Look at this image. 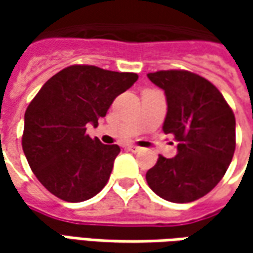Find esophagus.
Segmentation results:
<instances>
[{
    "label": "esophagus",
    "instance_id": "1",
    "mask_svg": "<svg viewBox=\"0 0 253 253\" xmlns=\"http://www.w3.org/2000/svg\"><path fill=\"white\" fill-rule=\"evenodd\" d=\"M126 148H128V151H131V152H139V151H141V148H139V146H135V145H128Z\"/></svg>",
    "mask_w": 253,
    "mask_h": 253
}]
</instances>
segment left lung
Here are the masks:
<instances>
[{
  "label": "left lung",
  "mask_w": 253,
  "mask_h": 253,
  "mask_svg": "<svg viewBox=\"0 0 253 253\" xmlns=\"http://www.w3.org/2000/svg\"><path fill=\"white\" fill-rule=\"evenodd\" d=\"M165 91L168 114L163 132L174 136L177 155H159L146 181L159 197L171 203L201 199L219 183L235 152V117L218 91L204 77L187 70L148 74Z\"/></svg>",
  "instance_id": "8db88e82"
}]
</instances>
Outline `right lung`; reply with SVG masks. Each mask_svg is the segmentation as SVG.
<instances>
[{"label":"right lung","instance_id":"add662e5","mask_svg":"<svg viewBox=\"0 0 253 253\" xmlns=\"http://www.w3.org/2000/svg\"><path fill=\"white\" fill-rule=\"evenodd\" d=\"M136 80V73L74 64L50 77L28 105L22 149L35 176L56 197L80 203L104 189L121 149L85 131Z\"/></svg>","mask_w":253,"mask_h":253}]
</instances>
